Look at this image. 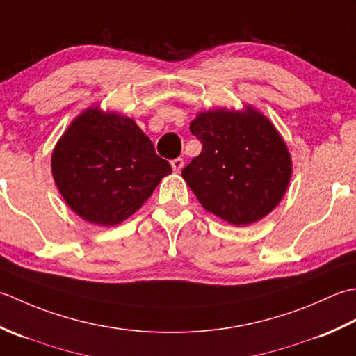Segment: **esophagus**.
Returning <instances> with one entry per match:
<instances>
[{
	"label": "esophagus",
	"instance_id": "1",
	"mask_svg": "<svg viewBox=\"0 0 356 356\" xmlns=\"http://www.w3.org/2000/svg\"><path fill=\"white\" fill-rule=\"evenodd\" d=\"M172 164V169H173V172H181V169L184 168V161H183V158H177V159H173V161L170 163Z\"/></svg>",
	"mask_w": 356,
	"mask_h": 356
}]
</instances>
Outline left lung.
I'll list each match as a JSON object with an SVG mask.
<instances>
[{
  "label": "left lung",
  "instance_id": "obj_1",
  "mask_svg": "<svg viewBox=\"0 0 356 356\" xmlns=\"http://www.w3.org/2000/svg\"><path fill=\"white\" fill-rule=\"evenodd\" d=\"M191 132L202 150L181 172L207 212L249 226L277 207L292 178V156L273 122L258 108L198 112Z\"/></svg>",
  "mask_w": 356,
  "mask_h": 356
}]
</instances>
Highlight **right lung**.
Masks as SVG:
<instances>
[{"label":"right lung","instance_id":"add662e5","mask_svg":"<svg viewBox=\"0 0 356 356\" xmlns=\"http://www.w3.org/2000/svg\"><path fill=\"white\" fill-rule=\"evenodd\" d=\"M50 169L66 204L104 227L134 215L172 173L135 120L99 106L87 107L64 130Z\"/></svg>","mask_w":356,"mask_h":356}]
</instances>
